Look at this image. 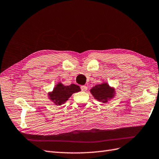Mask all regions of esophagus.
<instances>
[{"label": "esophagus", "mask_w": 159, "mask_h": 159, "mask_svg": "<svg viewBox=\"0 0 159 159\" xmlns=\"http://www.w3.org/2000/svg\"><path fill=\"white\" fill-rule=\"evenodd\" d=\"M80 89L83 91H86L87 90V87L85 85H82L80 87Z\"/></svg>", "instance_id": "obj_1"}]
</instances>
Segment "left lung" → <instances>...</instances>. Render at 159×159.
Listing matches in <instances>:
<instances>
[{"mask_svg": "<svg viewBox=\"0 0 159 159\" xmlns=\"http://www.w3.org/2000/svg\"><path fill=\"white\" fill-rule=\"evenodd\" d=\"M90 91L95 99L104 103L108 102V99L112 98L114 95V90L110 88L107 83L97 84L92 88Z\"/></svg>", "mask_w": 159, "mask_h": 159, "instance_id": "8db88e82", "label": "left lung"}]
</instances>
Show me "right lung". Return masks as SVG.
<instances>
[{
    "label": "right lung",
    "instance_id": "obj_1",
    "mask_svg": "<svg viewBox=\"0 0 159 159\" xmlns=\"http://www.w3.org/2000/svg\"><path fill=\"white\" fill-rule=\"evenodd\" d=\"M80 91V87L76 84H72L70 85L65 86L61 83H59L54 88L52 93L49 94V98L55 104L61 105V104H64L73 93Z\"/></svg>",
    "mask_w": 159,
    "mask_h": 159
}]
</instances>
